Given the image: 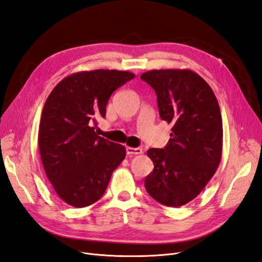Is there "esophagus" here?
Listing matches in <instances>:
<instances>
[{
    "mask_svg": "<svg viewBox=\"0 0 262 262\" xmlns=\"http://www.w3.org/2000/svg\"><path fill=\"white\" fill-rule=\"evenodd\" d=\"M125 151H127V155H139V154H142V148L140 147H125Z\"/></svg>",
    "mask_w": 262,
    "mask_h": 262,
    "instance_id": "34e87169",
    "label": "esophagus"
}]
</instances>
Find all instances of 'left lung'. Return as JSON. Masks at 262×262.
<instances>
[{"label": "left lung", "instance_id": "obj_1", "mask_svg": "<svg viewBox=\"0 0 262 262\" xmlns=\"http://www.w3.org/2000/svg\"><path fill=\"white\" fill-rule=\"evenodd\" d=\"M141 79L155 90L160 118L172 123L166 147L147 150L154 170L144 184L158 203L183 206L203 191L220 164L218 101L209 84L188 69L149 70Z\"/></svg>", "mask_w": 262, "mask_h": 262}]
</instances>
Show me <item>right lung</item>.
Returning <instances> with one entry per match:
<instances>
[{
  "instance_id": "add662e5",
  "label": "right lung",
  "mask_w": 262,
  "mask_h": 262,
  "mask_svg": "<svg viewBox=\"0 0 262 262\" xmlns=\"http://www.w3.org/2000/svg\"><path fill=\"white\" fill-rule=\"evenodd\" d=\"M134 77L129 71H81L62 79L45 102L41 160L54 191L68 205L82 208L100 200L124 159V146L98 137L96 119L105 117L115 90Z\"/></svg>"
}]
</instances>
